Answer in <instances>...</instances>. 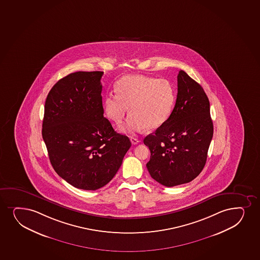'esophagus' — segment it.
I'll return each mask as SVG.
<instances>
[{"instance_id":"1","label":"esophagus","mask_w":260,"mask_h":260,"mask_svg":"<svg viewBox=\"0 0 260 260\" xmlns=\"http://www.w3.org/2000/svg\"><path fill=\"white\" fill-rule=\"evenodd\" d=\"M131 141H132V144H134V145L139 144L141 142V140H139V139L137 138H131Z\"/></svg>"}]
</instances>
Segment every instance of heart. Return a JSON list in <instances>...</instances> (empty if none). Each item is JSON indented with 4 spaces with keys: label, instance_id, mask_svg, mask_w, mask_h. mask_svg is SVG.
<instances>
[{
    "label": "heart",
    "instance_id": "b5f03b06",
    "mask_svg": "<svg viewBox=\"0 0 260 260\" xmlns=\"http://www.w3.org/2000/svg\"><path fill=\"white\" fill-rule=\"evenodd\" d=\"M116 95L110 94L104 99V113L115 124H120L129 107L131 116L122 131L131 134L162 125L176 102L174 86L164 78L126 76L116 83Z\"/></svg>",
    "mask_w": 260,
    "mask_h": 260
}]
</instances>
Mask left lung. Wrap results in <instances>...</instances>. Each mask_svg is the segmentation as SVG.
<instances>
[{"mask_svg": "<svg viewBox=\"0 0 260 260\" xmlns=\"http://www.w3.org/2000/svg\"><path fill=\"white\" fill-rule=\"evenodd\" d=\"M213 136L210 102L202 86L183 71L177 76V101L168 120L144 138L146 167L166 187L189 183L205 167Z\"/></svg>", "mask_w": 260, "mask_h": 260, "instance_id": "8db88e82", "label": "left lung"}]
</instances>
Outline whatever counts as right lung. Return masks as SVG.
<instances>
[{
  "label": "right lung",
  "mask_w": 260,
  "mask_h": 260,
  "mask_svg": "<svg viewBox=\"0 0 260 260\" xmlns=\"http://www.w3.org/2000/svg\"><path fill=\"white\" fill-rule=\"evenodd\" d=\"M102 71L59 80L44 106L43 140L55 172L78 189L95 190L116 174L132 146L104 116Z\"/></svg>",
  "instance_id": "obj_1"
}]
</instances>
